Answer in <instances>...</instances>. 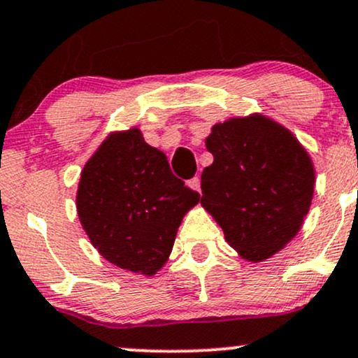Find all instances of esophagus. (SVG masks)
Returning <instances> with one entry per match:
<instances>
[{"instance_id": "1", "label": "esophagus", "mask_w": 358, "mask_h": 358, "mask_svg": "<svg viewBox=\"0 0 358 358\" xmlns=\"http://www.w3.org/2000/svg\"><path fill=\"white\" fill-rule=\"evenodd\" d=\"M187 186L191 187V189H194V191H197V192H201V180H199V178L189 179L187 180Z\"/></svg>"}]
</instances>
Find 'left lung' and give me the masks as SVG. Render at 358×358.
Segmentation results:
<instances>
[{"label": "left lung", "instance_id": "obj_1", "mask_svg": "<svg viewBox=\"0 0 358 358\" xmlns=\"http://www.w3.org/2000/svg\"><path fill=\"white\" fill-rule=\"evenodd\" d=\"M206 147L214 161L201 176V203L243 258H270L295 238L312 204L308 154L262 115L214 125Z\"/></svg>", "mask_w": 358, "mask_h": 358}]
</instances>
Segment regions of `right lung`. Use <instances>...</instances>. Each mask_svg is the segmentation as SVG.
<instances>
[{
  "mask_svg": "<svg viewBox=\"0 0 358 358\" xmlns=\"http://www.w3.org/2000/svg\"><path fill=\"white\" fill-rule=\"evenodd\" d=\"M199 197L172 174L161 150L130 129L108 137L83 167L77 211L107 262L154 275L169 258L182 216Z\"/></svg>",
  "mask_w": 358,
  "mask_h": 358,
  "instance_id": "1",
  "label": "right lung"
}]
</instances>
